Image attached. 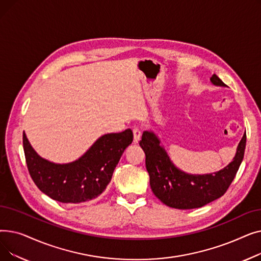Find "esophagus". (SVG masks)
<instances>
[{
	"label": "esophagus",
	"instance_id": "obj_1",
	"mask_svg": "<svg viewBox=\"0 0 261 261\" xmlns=\"http://www.w3.org/2000/svg\"><path fill=\"white\" fill-rule=\"evenodd\" d=\"M133 143L134 144H139V142H140V140H141V136H142V132H141V130L139 129V128H136V127H134L133 128Z\"/></svg>",
	"mask_w": 261,
	"mask_h": 261
}]
</instances>
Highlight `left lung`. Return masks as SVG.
<instances>
[{"label": "left lung", "instance_id": "1", "mask_svg": "<svg viewBox=\"0 0 261 261\" xmlns=\"http://www.w3.org/2000/svg\"><path fill=\"white\" fill-rule=\"evenodd\" d=\"M211 82L216 87H227L214 74ZM246 144L244 133L236 154L223 169L204 174H191L177 168L153 131H145L140 146L146 154V168L153 194L167 206L191 210L204 206L222 197L241 165Z\"/></svg>", "mask_w": 261, "mask_h": 261}]
</instances>
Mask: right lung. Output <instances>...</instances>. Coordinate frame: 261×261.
Segmentation results:
<instances>
[{
    "instance_id": "obj_1",
    "label": "right lung",
    "mask_w": 261,
    "mask_h": 261,
    "mask_svg": "<svg viewBox=\"0 0 261 261\" xmlns=\"http://www.w3.org/2000/svg\"><path fill=\"white\" fill-rule=\"evenodd\" d=\"M133 141L131 129L107 133L79 159L58 164L41 158L23 132L27 168L37 187L61 203H81L101 195L112 179L123 151Z\"/></svg>"
}]
</instances>
